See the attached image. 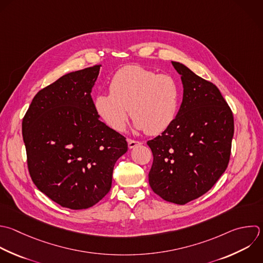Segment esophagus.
I'll return each mask as SVG.
<instances>
[{
  "mask_svg": "<svg viewBox=\"0 0 263 263\" xmlns=\"http://www.w3.org/2000/svg\"><path fill=\"white\" fill-rule=\"evenodd\" d=\"M127 144H128V148L129 149H133L135 147H137L138 145H141V142L139 141H135V140H127Z\"/></svg>",
  "mask_w": 263,
  "mask_h": 263,
  "instance_id": "esophagus-1",
  "label": "esophagus"
}]
</instances>
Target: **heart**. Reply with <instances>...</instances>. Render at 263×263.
<instances>
[{"label": "heart", "mask_w": 263, "mask_h": 263, "mask_svg": "<svg viewBox=\"0 0 263 263\" xmlns=\"http://www.w3.org/2000/svg\"><path fill=\"white\" fill-rule=\"evenodd\" d=\"M110 93L93 100L97 114L113 130L122 132L128 114L139 130L155 136L175 121L180 103L179 84L168 74H157L140 66L117 71L109 83Z\"/></svg>", "instance_id": "heart-1"}]
</instances>
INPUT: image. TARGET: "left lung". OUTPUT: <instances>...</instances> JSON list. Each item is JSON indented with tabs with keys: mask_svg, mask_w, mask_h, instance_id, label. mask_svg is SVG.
<instances>
[{
	"mask_svg": "<svg viewBox=\"0 0 263 263\" xmlns=\"http://www.w3.org/2000/svg\"><path fill=\"white\" fill-rule=\"evenodd\" d=\"M183 100L173 124L147 142L153 154L152 190L166 201L185 204L208 192L225 172L234 124L232 112L212 82L183 64Z\"/></svg>",
	"mask_w": 263,
	"mask_h": 263,
	"instance_id": "left-lung-1",
	"label": "left lung"
}]
</instances>
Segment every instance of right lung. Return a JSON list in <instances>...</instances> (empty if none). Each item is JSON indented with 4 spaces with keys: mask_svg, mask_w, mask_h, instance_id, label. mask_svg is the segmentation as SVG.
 <instances>
[{
    "mask_svg": "<svg viewBox=\"0 0 263 263\" xmlns=\"http://www.w3.org/2000/svg\"><path fill=\"white\" fill-rule=\"evenodd\" d=\"M101 65L41 89L23 120L28 167L38 189L64 208L88 209L112 185L125 138L100 120L91 99Z\"/></svg>",
    "mask_w": 263,
    "mask_h": 263,
    "instance_id": "1",
    "label": "right lung"
}]
</instances>
